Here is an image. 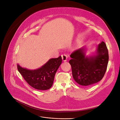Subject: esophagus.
Instances as JSON below:
<instances>
[{
  "label": "esophagus",
  "instance_id": "esophagus-1",
  "mask_svg": "<svg viewBox=\"0 0 120 120\" xmlns=\"http://www.w3.org/2000/svg\"><path fill=\"white\" fill-rule=\"evenodd\" d=\"M62 60L63 61H66L67 60V55L65 54H63L62 55Z\"/></svg>",
  "mask_w": 120,
  "mask_h": 120
}]
</instances>
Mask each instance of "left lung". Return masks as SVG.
<instances>
[{"instance_id": "1", "label": "left lung", "mask_w": 120, "mask_h": 120, "mask_svg": "<svg viewBox=\"0 0 120 120\" xmlns=\"http://www.w3.org/2000/svg\"><path fill=\"white\" fill-rule=\"evenodd\" d=\"M84 48L75 50L69 61L74 80L80 85L90 86L101 80L109 62V52L106 44L102 42L98 46L97 55L85 57Z\"/></svg>"}]
</instances>
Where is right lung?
Listing matches in <instances>:
<instances>
[{
	"instance_id": "right-lung-1",
	"label": "right lung",
	"mask_w": 120,
	"mask_h": 120,
	"mask_svg": "<svg viewBox=\"0 0 120 120\" xmlns=\"http://www.w3.org/2000/svg\"><path fill=\"white\" fill-rule=\"evenodd\" d=\"M62 57L49 59L41 68L28 70L17 65L18 71L29 85L38 90H47L53 84L55 74L62 63Z\"/></svg>"
}]
</instances>
